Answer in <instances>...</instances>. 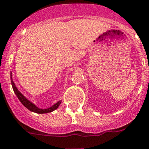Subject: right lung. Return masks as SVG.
I'll return each instance as SVG.
<instances>
[{
  "label": "right lung",
  "instance_id": "right-lung-1",
  "mask_svg": "<svg viewBox=\"0 0 149 149\" xmlns=\"http://www.w3.org/2000/svg\"><path fill=\"white\" fill-rule=\"evenodd\" d=\"M10 79H11V84H12V87L13 89L14 92H15V95L17 96V97L19 98V100H20V102L22 103L24 107H26L28 109H29L30 111H31V112H36V113L38 114H43V113H49V112H53L54 110H55L56 109H58V107L60 106L61 103V100H59L58 102H57L56 103H55L54 105L52 106L51 107L48 109H40L38 108L37 107H36L34 104H33L32 102H31L30 100H28L23 95L22 93L18 90V88L15 86V83L13 81V78H12V73H10Z\"/></svg>",
  "mask_w": 149,
  "mask_h": 149
}]
</instances>
